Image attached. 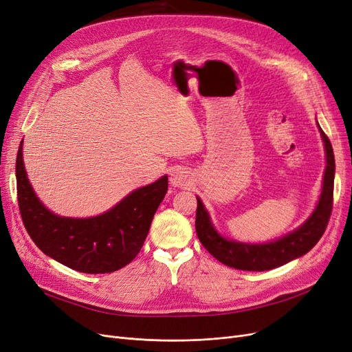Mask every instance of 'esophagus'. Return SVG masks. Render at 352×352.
<instances>
[{"instance_id":"obj_1","label":"esophagus","mask_w":352,"mask_h":352,"mask_svg":"<svg viewBox=\"0 0 352 352\" xmlns=\"http://www.w3.org/2000/svg\"><path fill=\"white\" fill-rule=\"evenodd\" d=\"M171 184L174 187H188L190 184V175L183 171V169H175V171L171 174Z\"/></svg>"}]
</instances>
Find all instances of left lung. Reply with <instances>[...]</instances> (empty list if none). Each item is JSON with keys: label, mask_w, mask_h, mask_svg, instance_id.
Instances as JSON below:
<instances>
[{"label": "left lung", "mask_w": 352, "mask_h": 352, "mask_svg": "<svg viewBox=\"0 0 352 352\" xmlns=\"http://www.w3.org/2000/svg\"><path fill=\"white\" fill-rule=\"evenodd\" d=\"M327 151V169L323 177V188L316 209L307 222L290 235L276 242L250 245L222 238L210 223L200 199H197L196 232L204 248L222 264L243 271H265L290 263L292 259L309 252L319 242L327 229L333 206L335 156L329 138L320 129Z\"/></svg>", "instance_id": "8db88e82"}]
</instances>
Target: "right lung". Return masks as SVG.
Returning <instances> with one entry per match:
<instances>
[{
    "label": "right lung",
    "mask_w": 352,
    "mask_h": 352,
    "mask_svg": "<svg viewBox=\"0 0 352 352\" xmlns=\"http://www.w3.org/2000/svg\"><path fill=\"white\" fill-rule=\"evenodd\" d=\"M16 177L19 209L32 241L58 263L87 274L114 272L133 261L168 191V177H162L130 192L107 213L71 219L50 213L34 196L25 175L21 143Z\"/></svg>",
    "instance_id": "1"
}]
</instances>
